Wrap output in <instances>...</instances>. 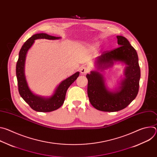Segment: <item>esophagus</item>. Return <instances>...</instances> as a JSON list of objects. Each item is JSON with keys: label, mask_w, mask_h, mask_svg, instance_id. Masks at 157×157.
<instances>
[{"label": "esophagus", "mask_w": 157, "mask_h": 157, "mask_svg": "<svg viewBox=\"0 0 157 157\" xmlns=\"http://www.w3.org/2000/svg\"><path fill=\"white\" fill-rule=\"evenodd\" d=\"M88 71H89L88 69L86 66H82L80 69V72L81 74H86V73L88 72Z\"/></svg>", "instance_id": "34e87169"}]
</instances>
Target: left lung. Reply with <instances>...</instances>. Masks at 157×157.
Here are the masks:
<instances>
[{
  "instance_id": "obj_1",
  "label": "left lung",
  "mask_w": 157,
  "mask_h": 157,
  "mask_svg": "<svg viewBox=\"0 0 157 157\" xmlns=\"http://www.w3.org/2000/svg\"><path fill=\"white\" fill-rule=\"evenodd\" d=\"M117 38L120 47L102 53L95 60L97 70L86 75L89 101L94 108L104 112H117L125 108L135 99L139 92L140 69L137 53L127 38L122 36H117ZM117 62L126 64L124 77L118 87L109 90L98 71L111 67Z\"/></svg>"
}]
</instances>
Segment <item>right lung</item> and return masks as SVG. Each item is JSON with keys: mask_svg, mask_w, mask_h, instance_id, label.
Returning <instances> with one entry per match:
<instances>
[{"mask_svg": "<svg viewBox=\"0 0 157 157\" xmlns=\"http://www.w3.org/2000/svg\"><path fill=\"white\" fill-rule=\"evenodd\" d=\"M61 37L51 36L44 33L35 34L25 42L19 52L16 66V75L19 94L32 109L37 112L48 113L59 109L64 101L67 89L79 75V72L78 71L62 81L57 86L53 94L50 97L36 95L30 90L25 75V59L27 53L33 45L35 40L37 39L58 40Z\"/></svg>", "mask_w": 157, "mask_h": 157, "instance_id": "right-lung-1", "label": "right lung"}]
</instances>
